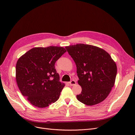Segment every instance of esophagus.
<instances>
[{"instance_id": "34e87169", "label": "esophagus", "mask_w": 135, "mask_h": 135, "mask_svg": "<svg viewBox=\"0 0 135 135\" xmlns=\"http://www.w3.org/2000/svg\"><path fill=\"white\" fill-rule=\"evenodd\" d=\"M76 84V81L74 80H72L69 82V85L70 86H74Z\"/></svg>"}]
</instances>
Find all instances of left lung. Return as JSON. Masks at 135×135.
I'll return each instance as SVG.
<instances>
[{"label": "left lung", "mask_w": 135, "mask_h": 135, "mask_svg": "<svg viewBox=\"0 0 135 135\" xmlns=\"http://www.w3.org/2000/svg\"><path fill=\"white\" fill-rule=\"evenodd\" d=\"M76 66L78 81L82 88L78 100L87 105L100 103L114 86L117 73L115 61L104 50L84 44L66 46Z\"/></svg>", "instance_id": "obj_1"}]
</instances>
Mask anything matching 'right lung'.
Wrapping results in <instances>:
<instances>
[{"label": "right lung", "mask_w": 135, "mask_h": 135, "mask_svg": "<svg viewBox=\"0 0 135 135\" xmlns=\"http://www.w3.org/2000/svg\"><path fill=\"white\" fill-rule=\"evenodd\" d=\"M66 51L61 46L36 47L30 50L17 60V85L21 94L32 105L45 108L59 98L65 84L60 81L55 63Z\"/></svg>", "instance_id": "add662e5"}]
</instances>
